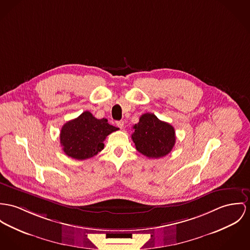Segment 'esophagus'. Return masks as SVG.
Listing matches in <instances>:
<instances>
[{
    "instance_id": "obj_1",
    "label": "esophagus",
    "mask_w": 250,
    "mask_h": 250,
    "mask_svg": "<svg viewBox=\"0 0 250 250\" xmlns=\"http://www.w3.org/2000/svg\"><path fill=\"white\" fill-rule=\"evenodd\" d=\"M116 124H117L118 127H120L121 129H123V128H124V125H125V123H124V121H118Z\"/></svg>"
}]
</instances>
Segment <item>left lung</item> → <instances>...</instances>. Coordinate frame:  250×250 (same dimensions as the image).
<instances>
[{"mask_svg": "<svg viewBox=\"0 0 250 250\" xmlns=\"http://www.w3.org/2000/svg\"><path fill=\"white\" fill-rule=\"evenodd\" d=\"M133 129L131 138L140 153L158 159L172 150L176 142L174 127L168 123L159 120L152 113L141 116Z\"/></svg>", "mask_w": 250, "mask_h": 250, "instance_id": "left-lung-1", "label": "left lung"}]
</instances>
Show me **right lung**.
I'll return each instance as SVG.
<instances>
[{
	"label": "right lung",
	"instance_id": "add662e5",
	"mask_svg": "<svg viewBox=\"0 0 250 250\" xmlns=\"http://www.w3.org/2000/svg\"><path fill=\"white\" fill-rule=\"evenodd\" d=\"M118 129L106 119H97L89 111H84L62 125L60 143L68 157L85 160L102 151L106 136Z\"/></svg>",
	"mask_w": 250,
	"mask_h": 250
}]
</instances>
